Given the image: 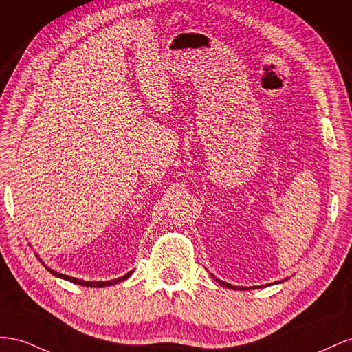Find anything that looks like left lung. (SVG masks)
I'll return each mask as SVG.
<instances>
[{"instance_id": "8db88e82", "label": "left lung", "mask_w": 352, "mask_h": 352, "mask_svg": "<svg viewBox=\"0 0 352 352\" xmlns=\"http://www.w3.org/2000/svg\"><path fill=\"white\" fill-rule=\"evenodd\" d=\"M217 282L221 285V286H226V287H228V289H245V287H236V286H232V285H228V283H226V282H221V280H218V278H215Z\"/></svg>"}]
</instances>
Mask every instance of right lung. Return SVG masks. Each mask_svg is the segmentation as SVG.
Segmentation results:
<instances>
[{
  "mask_svg": "<svg viewBox=\"0 0 352 352\" xmlns=\"http://www.w3.org/2000/svg\"><path fill=\"white\" fill-rule=\"evenodd\" d=\"M47 270L50 271V273H53V274H54V276H57V277H62V278H65V280H69V282L76 283V285H81V286H87V287H103V286H112V285H116V283H119V282H122V280H126L129 276H131V273H133V271H129V273H126L125 276L119 277V278H115V280H109V282H85V280H78V278H75V277H69V276H65V274L56 273V271L50 270L48 267H47Z\"/></svg>",
  "mask_w": 352,
  "mask_h": 352,
  "instance_id": "add662e5",
  "label": "right lung"
}]
</instances>
